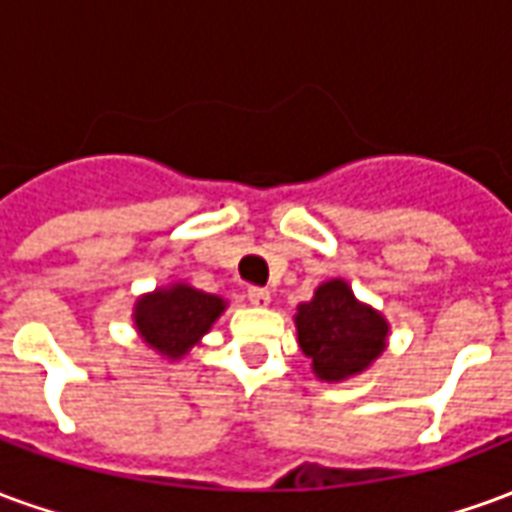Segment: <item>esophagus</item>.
I'll return each instance as SVG.
<instances>
[{
    "label": "esophagus",
    "instance_id": "esophagus-1",
    "mask_svg": "<svg viewBox=\"0 0 512 512\" xmlns=\"http://www.w3.org/2000/svg\"><path fill=\"white\" fill-rule=\"evenodd\" d=\"M246 299L252 301L255 307H268V301H271V293H268L266 288H257V285H252V288H246Z\"/></svg>",
    "mask_w": 512,
    "mask_h": 512
}]
</instances>
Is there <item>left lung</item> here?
Here are the masks:
<instances>
[{
  "instance_id": "8db88e82",
  "label": "left lung",
  "mask_w": 512,
  "mask_h": 512,
  "mask_svg": "<svg viewBox=\"0 0 512 512\" xmlns=\"http://www.w3.org/2000/svg\"><path fill=\"white\" fill-rule=\"evenodd\" d=\"M299 345L312 359L315 376L343 381L362 373L386 343V321L354 299L343 279H332L315 290L310 304L296 315Z\"/></svg>"
}]
</instances>
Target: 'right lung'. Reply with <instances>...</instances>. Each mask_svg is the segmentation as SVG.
Here are the masks:
<instances>
[{
	"mask_svg": "<svg viewBox=\"0 0 512 512\" xmlns=\"http://www.w3.org/2000/svg\"><path fill=\"white\" fill-rule=\"evenodd\" d=\"M224 310V301L189 285L156 290L136 304L134 321L139 332L161 354L178 359L211 329Z\"/></svg>",
	"mask_w": 512,
	"mask_h": 512,
	"instance_id": "obj_1",
	"label": "right lung"
}]
</instances>
